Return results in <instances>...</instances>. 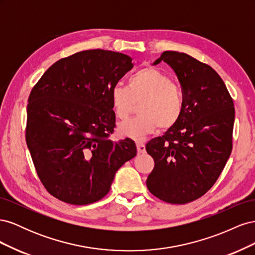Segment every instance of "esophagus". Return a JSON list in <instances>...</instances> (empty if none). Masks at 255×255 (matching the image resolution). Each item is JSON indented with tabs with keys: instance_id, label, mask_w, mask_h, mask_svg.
I'll return each mask as SVG.
<instances>
[{
	"instance_id": "esophagus-1",
	"label": "esophagus",
	"mask_w": 255,
	"mask_h": 255,
	"mask_svg": "<svg viewBox=\"0 0 255 255\" xmlns=\"http://www.w3.org/2000/svg\"><path fill=\"white\" fill-rule=\"evenodd\" d=\"M136 146H137L138 153H144V152H145V145H144L142 142L138 141V142L136 143Z\"/></svg>"
}]
</instances>
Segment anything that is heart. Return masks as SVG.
I'll list each match as a JSON object with an SVG mask.
<instances>
[{
	"label": "heart",
	"mask_w": 255,
	"mask_h": 255,
	"mask_svg": "<svg viewBox=\"0 0 255 255\" xmlns=\"http://www.w3.org/2000/svg\"><path fill=\"white\" fill-rule=\"evenodd\" d=\"M111 102L116 117L128 119L138 106V118L122 123V136L140 140L157 128L166 130L180 121L184 111L182 91L169 76L155 68H143L128 79V86L116 84L111 89Z\"/></svg>",
	"instance_id": "obj_1"
}]
</instances>
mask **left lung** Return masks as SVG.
<instances>
[{"instance_id": "8db88e82", "label": "left lung", "mask_w": 255, "mask_h": 255, "mask_svg": "<svg viewBox=\"0 0 255 255\" xmlns=\"http://www.w3.org/2000/svg\"><path fill=\"white\" fill-rule=\"evenodd\" d=\"M184 97L180 121L145 150L154 159L146 179L152 195L171 204L202 197L218 180L232 152L235 109L225 82L214 69L188 54L165 51Z\"/></svg>"}]
</instances>
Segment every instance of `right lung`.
<instances>
[{
    "label": "right lung",
    "mask_w": 255,
    "mask_h": 255,
    "mask_svg": "<svg viewBox=\"0 0 255 255\" xmlns=\"http://www.w3.org/2000/svg\"><path fill=\"white\" fill-rule=\"evenodd\" d=\"M133 68L126 54L87 50L53 64L28 97L25 139L49 194L73 205L104 198L135 142H114L111 89Z\"/></svg>",
    "instance_id": "1"
}]
</instances>
